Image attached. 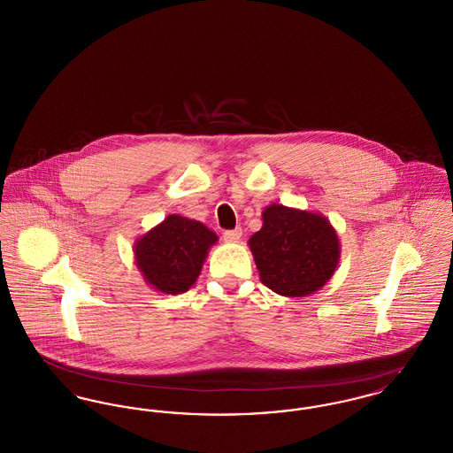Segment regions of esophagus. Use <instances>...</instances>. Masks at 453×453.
I'll use <instances>...</instances> for the list:
<instances>
[{
	"mask_svg": "<svg viewBox=\"0 0 453 453\" xmlns=\"http://www.w3.org/2000/svg\"><path fill=\"white\" fill-rule=\"evenodd\" d=\"M241 234H242L241 227H236V229H229V231H224V239H226V241H229V242H236V241H239Z\"/></svg>",
	"mask_w": 453,
	"mask_h": 453,
	"instance_id": "1",
	"label": "esophagus"
}]
</instances>
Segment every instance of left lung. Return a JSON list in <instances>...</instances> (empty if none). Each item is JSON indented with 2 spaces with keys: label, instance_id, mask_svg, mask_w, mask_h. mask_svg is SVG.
Segmentation results:
<instances>
[{
  "label": "left lung",
  "instance_id": "obj_1",
  "mask_svg": "<svg viewBox=\"0 0 453 453\" xmlns=\"http://www.w3.org/2000/svg\"><path fill=\"white\" fill-rule=\"evenodd\" d=\"M250 248L261 281L287 297L319 290L340 259L338 236L326 217L277 203L265 209L263 227Z\"/></svg>",
  "mask_w": 453,
  "mask_h": 453
}]
</instances>
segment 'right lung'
Returning <instances> with one entry per match:
<instances>
[{
	"label": "right lung",
	"instance_id": "1",
	"mask_svg": "<svg viewBox=\"0 0 453 453\" xmlns=\"http://www.w3.org/2000/svg\"><path fill=\"white\" fill-rule=\"evenodd\" d=\"M216 233L198 220L168 216L135 244V263L148 283L163 294H183L200 275Z\"/></svg>",
	"mask_w": 453,
	"mask_h": 453
}]
</instances>
